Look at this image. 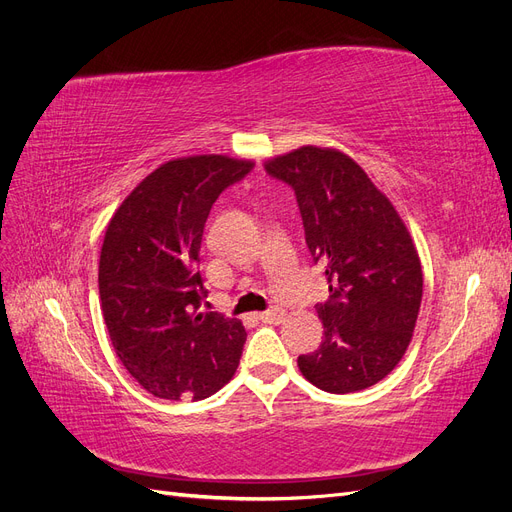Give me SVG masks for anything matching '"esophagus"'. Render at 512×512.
<instances>
[{"label": "esophagus", "instance_id": "1", "mask_svg": "<svg viewBox=\"0 0 512 512\" xmlns=\"http://www.w3.org/2000/svg\"><path fill=\"white\" fill-rule=\"evenodd\" d=\"M284 316H286V312H284L282 307H271L269 312H262L260 314V320L262 322H269V324H280L284 320Z\"/></svg>", "mask_w": 512, "mask_h": 512}]
</instances>
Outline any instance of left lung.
<instances>
[{
	"mask_svg": "<svg viewBox=\"0 0 512 512\" xmlns=\"http://www.w3.org/2000/svg\"><path fill=\"white\" fill-rule=\"evenodd\" d=\"M265 168L294 190L305 243L329 284V301L316 307L324 339L299 356L301 374L335 395L374 386L408 350L421 309L423 271L410 232L342 151L307 145Z\"/></svg>",
	"mask_w": 512,
	"mask_h": 512,
	"instance_id": "left-lung-1",
	"label": "left lung"
}]
</instances>
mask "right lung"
Segmentation results:
<instances>
[{
    "label": "right lung",
    "mask_w": 512,
    "mask_h": 512,
    "mask_svg": "<svg viewBox=\"0 0 512 512\" xmlns=\"http://www.w3.org/2000/svg\"><path fill=\"white\" fill-rule=\"evenodd\" d=\"M252 162L192 156L162 164L108 222L98 269L102 314L132 378L160 399H205L235 376L241 320L200 312V243L218 196Z\"/></svg>",
    "instance_id": "right-lung-1"
}]
</instances>
